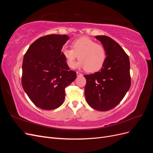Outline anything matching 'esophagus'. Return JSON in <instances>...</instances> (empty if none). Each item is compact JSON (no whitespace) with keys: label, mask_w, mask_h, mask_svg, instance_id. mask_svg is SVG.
Wrapping results in <instances>:
<instances>
[{"label":"esophagus","mask_w":153,"mask_h":153,"mask_svg":"<svg viewBox=\"0 0 153 153\" xmlns=\"http://www.w3.org/2000/svg\"><path fill=\"white\" fill-rule=\"evenodd\" d=\"M76 75H77V76H82L83 75H82V73H79V72H76Z\"/></svg>","instance_id":"obj_1"}]
</instances>
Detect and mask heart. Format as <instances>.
I'll list each match as a JSON object with an SVG mask.
<instances>
[{
  "label": "heart",
  "instance_id": "heart-1",
  "mask_svg": "<svg viewBox=\"0 0 153 153\" xmlns=\"http://www.w3.org/2000/svg\"><path fill=\"white\" fill-rule=\"evenodd\" d=\"M71 47L72 48L62 49V54L69 68H74L78 57L80 61L77 67L84 68L88 73L98 71L103 66L106 53L102 45L87 37H82L73 41Z\"/></svg>",
  "mask_w": 153,
  "mask_h": 153
}]
</instances>
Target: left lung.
<instances>
[{"label": "left lung", "mask_w": 153, "mask_h": 153, "mask_svg": "<svg viewBox=\"0 0 153 153\" xmlns=\"http://www.w3.org/2000/svg\"><path fill=\"white\" fill-rule=\"evenodd\" d=\"M106 50L104 65L98 72L85 75V96L91 107L107 111L115 107L131 86L129 59L116 41L106 36H96Z\"/></svg>", "instance_id": "1"}]
</instances>
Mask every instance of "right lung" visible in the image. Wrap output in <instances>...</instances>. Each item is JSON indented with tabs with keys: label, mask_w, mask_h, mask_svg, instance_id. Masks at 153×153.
<instances>
[{
	"label": "right lung",
	"mask_w": 153,
	"mask_h": 153,
	"mask_svg": "<svg viewBox=\"0 0 153 153\" xmlns=\"http://www.w3.org/2000/svg\"><path fill=\"white\" fill-rule=\"evenodd\" d=\"M69 38L60 34L41 37L24 57L23 89L32 102L41 109L59 107L65 98V88L76 79V72L69 70L61 52Z\"/></svg>",
	"instance_id": "right-lung-1"
}]
</instances>
